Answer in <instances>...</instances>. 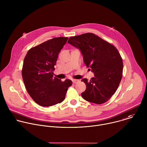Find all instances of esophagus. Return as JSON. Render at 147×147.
Masks as SVG:
<instances>
[{
  "instance_id": "esophagus-1",
  "label": "esophagus",
  "mask_w": 147,
  "mask_h": 147,
  "mask_svg": "<svg viewBox=\"0 0 147 147\" xmlns=\"http://www.w3.org/2000/svg\"><path fill=\"white\" fill-rule=\"evenodd\" d=\"M73 82L74 84H77V83L80 82V80H75V79H74V80H73Z\"/></svg>"
}]
</instances>
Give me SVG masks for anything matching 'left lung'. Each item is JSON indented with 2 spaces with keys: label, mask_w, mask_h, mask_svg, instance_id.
I'll use <instances>...</instances> for the list:
<instances>
[{
  "label": "left lung",
  "mask_w": 147,
  "mask_h": 147,
  "mask_svg": "<svg viewBox=\"0 0 147 147\" xmlns=\"http://www.w3.org/2000/svg\"><path fill=\"white\" fill-rule=\"evenodd\" d=\"M68 43L80 49L85 64L94 73L89 81L81 80L86 86L82 97L97 105L107 102L117 90L122 77V59L116 47L92 33L71 36Z\"/></svg>",
  "instance_id": "1"
}]
</instances>
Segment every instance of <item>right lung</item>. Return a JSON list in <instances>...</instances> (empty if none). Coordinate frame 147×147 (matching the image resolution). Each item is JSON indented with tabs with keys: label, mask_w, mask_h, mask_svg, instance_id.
<instances>
[{
	"label": "right lung",
	"mask_w": 147,
	"mask_h": 147,
	"mask_svg": "<svg viewBox=\"0 0 147 147\" xmlns=\"http://www.w3.org/2000/svg\"><path fill=\"white\" fill-rule=\"evenodd\" d=\"M68 37H59L48 40L28 51L24 61L22 76L25 88L38 105L52 106L65 98L72 81L54 77V66L59 52Z\"/></svg>",
	"instance_id": "add662e5"
}]
</instances>
